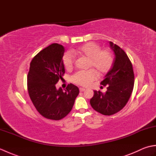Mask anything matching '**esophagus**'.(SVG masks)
Wrapping results in <instances>:
<instances>
[{"mask_svg":"<svg viewBox=\"0 0 156 156\" xmlns=\"http://www.w3.org/2000/svg\"><path fill=\"white\" fill-rule=\"evenodd\" d=\"M79 90H80V92H84L86 90V89L84 88H79Z\"/></svg>","mask_w":156,"mask_h":156,"instance_id":"1","label":"esophagus"}]
</instances>
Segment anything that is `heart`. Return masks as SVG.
Masks as SVG:
<instances>
[{
	"label": "heart",
	"instance_id": "heart-1",
	"mask_svg": "<svg viewBox=\"0 0 156 156\" xmlns=\"http://www.w3.org/2000/svg\"><path fill=\"white\" fill-rule=\"evenodd\" d=\"M74 53L88 59V68H92L87 71H78L72 76V82L82 87H88L96 80L97 73L100 75L107 74L113 65L114 58L111 52L108 49H101V45L95 42H88L78 48ZM62 63L67 70H71L74 66V56L69 52L65 53Z\"/></svg>",
	"mask_w": 156,
	"mask_h": 156
}]
</instances>
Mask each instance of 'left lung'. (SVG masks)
I'll list each match as a JSON object with an SVG mask.
<instances>
[{"label": "left lung", "mask_w": 156, "mask_h": 156, "mask_svg": "<svg viewBox=\"0 0 156 156\" xmlns=\"http://www.w3.org/2000/svg\"><path fill=\"white\" fill-rule=\"evenodd\" d=\"M115 52L113 65L101 84L107 86L102 93L94 90L90 103L96 111L104 115H112L120 111L127 103L134 87L135 76L133 66L127 55L119 46L110 41Z\"/></svg>", "instance_id": "obj_1"}]
</instances>
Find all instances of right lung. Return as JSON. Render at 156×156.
Wrapping results in <instances>:
<instances>
[{"mask_svg":"<svg viewBox=\"0 0 156 156\" xmlns=\"http://www.w3.org/2000/svg\"><path fill=\"white\" fill-rule=\"evenodd\" d=\"M64 46L53 44L33 58L27 76L28 93L39 113L51 120H60L71 111L79 94L76 86L69 84L65 92L55 84L65 73L62 57Z\"/></svg>","mask_w":156,"mask_h":156,"instance_id":"add662e5","label":"right lung"}]
</instances>
